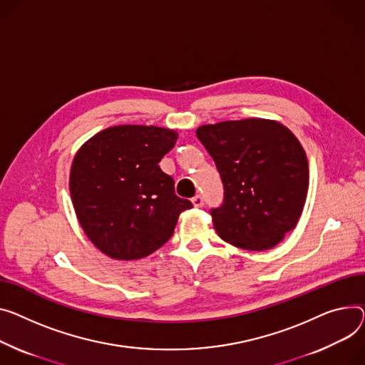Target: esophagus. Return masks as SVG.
<instances>
[{"label":"esophagus","mask_w":365,"mask_h":365,"mask_svg":"<svg viewBox=\"0 0 365 365\" xmlns=\"http://www.w3.org/2000/svg\"><path fill=\"white\" fill-rule=\"evenodd\" d=\"M192 204H193V207H195V208H201L204 205V198L201 195L193 197L192 198Z\"/></svg>","instance_id":"obj_1"}]
</instances>
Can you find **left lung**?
Instances as JSON below:
<instances>
[{
  "label": "left lung",
  "mask_w": 365,
  "mask_h": 365,
  "mask_svg": "<svg viewBox=\"0 0 365 365\" xmlns=\"http://www.w3.org/2000/svg\"><path fill=\"white\" fill-rule=\"evenodd\" d=\"M197 136L225 187L223 204L211 210L218 236L248 251L276 247L295 229L307 200L308 161L297 136L265 118L204 125Z\"/></svg>",
  "instance_id": "1"
}]
</instances>
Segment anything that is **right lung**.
<instances>
[{"mask_svg":"<svg viewBox=\"0 0 365 365\" xmlns=\"http://www.w3.org/2000/svg\"><path fill=\"white\" fill-rule=\"evenodd\" d=\"M178 133L123 125L82 145L70 170V195L92 244L114 259L148 257L172 237L179 214L192 202L175 193L160 168Z\"/></svg>","mask_w":365,"mask_h":365,"instance_id":"right-lung-1","label":"right lung"}]
</instances>
